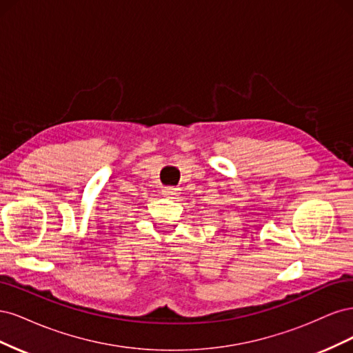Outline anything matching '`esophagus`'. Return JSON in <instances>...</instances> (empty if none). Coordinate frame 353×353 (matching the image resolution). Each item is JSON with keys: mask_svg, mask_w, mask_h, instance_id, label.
Instances as JSON below:
<instances>
[{"mask_svg": "<svg viewBox=\"0 0 353 353\" xmlns=\"http://www.w3.org/2000/svg\"><path fill=\"white\" fill-rule=\"evenodd\" d=\"M163 196L165 197H168V199H175L179 193H178V188H174V187H166V188H163Z\"/></svg>", "mask_w": 353, "mask_h": 353, "instance_id": "obj_1", "label": "esophagus"}]
</instances>
